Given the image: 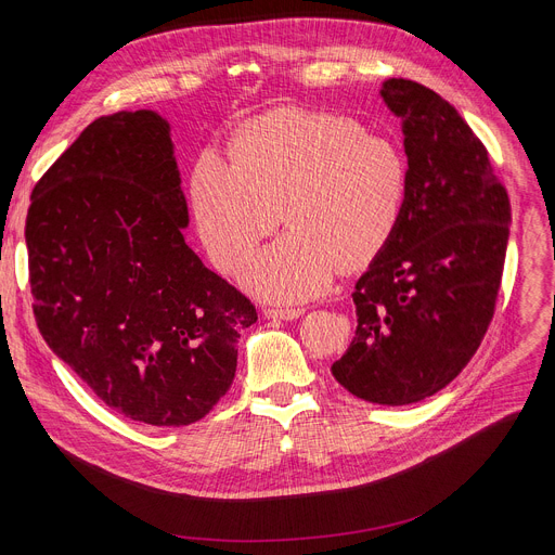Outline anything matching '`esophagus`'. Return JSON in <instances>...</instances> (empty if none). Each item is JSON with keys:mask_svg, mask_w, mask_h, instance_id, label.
I'll use <instances>...</instances> for the list:
<instances>
[{"mask_svg": "<svg viewBox=\"0 0 555 555\" xmlns=\"http://www.w3.org/2000/svg\"><path fill=\"white\" fill-rule=\"evenodd\" d=\"M301 314H304L301 308H268L266 310L268 319H281V322H293V319H297Z\"/></svg>", "mask_w": 555, "mask_h": 555, "instance_id": "1", "label": "esophagus"}]
</instances>
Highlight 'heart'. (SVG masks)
<instances>
[{
  "label": "heart",
  "mask_w": 555,
  "mask_h": 555,
  "mask_svg": "<svg viewBox=\"0 0 555 555\" xmlns=\"http://www.w3.org/2000/svg\"><path fill=\"white\" fill-rule=\"evenodd\" d=\"M410 164L400 145L337 114L285 112L233 143L202 153L191 175L199 241L231 272L281 222L287 233L238 272L251 295L297 304L322 295L339 262L362 268L404 216Z\"/></svg>",
  "instance_id": "b5f03b06"
}]
</instances>
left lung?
Wrapping results in <instances>:
<instances>
[{
  "label": "left lung",
  "instance_id": "left-lung-1",
  "mask_svg": "<svg viewBox=\"0 0 555 555\" xmlns=\"http://www.w3.org/2000/svg\"><path fill=\"white\" fill-rule=\"evenodd\" d=\"M410 197L389 245L356 283V337L331 366L353 396L410 404L441 391L473 360L502 285L511 202L486 145L429 87L389 78Z\"/></svg>",
  "mask_w": 555,
  "mask_h": 555
}]
</instances>
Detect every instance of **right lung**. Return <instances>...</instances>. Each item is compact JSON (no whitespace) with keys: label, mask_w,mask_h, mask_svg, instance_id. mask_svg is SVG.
I'll use <instances>...</instances> for the list:
<instances>
[{"label":"right lung","mask_w":555,"mask_h":555,"mask_svg":"<svg viewBox=\"0 0 555 555\" xmlns=\"http://www.w3.org/2000/svg\"><path fill=\"white\" fill-rule=\"evenodd\" d=\"M180 182L168 121L116 112L53 162L26 216L44 341L109 410L157 427L214 410L258 319L186 245Z\"/></svg>","instance_id":"right-lung-1"}]
</instances>
